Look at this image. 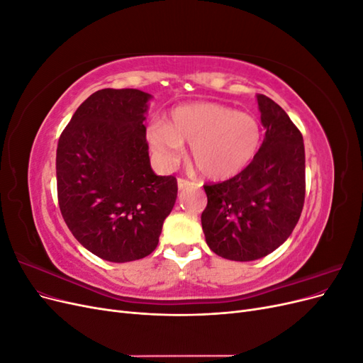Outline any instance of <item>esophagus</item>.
I'll list each match as a JSON object with an SVG mask.
<instances>
[{"instance_id": "obj_1", "label": "esophagus", "mask_w": 363, "mask_h": 363, "mask_svg": "<svg viewBox=\"0 0 363 363\" xmlns=\"http://www.w3.org/2000/svg\"><path fill=\"white\" fill-rule=\"evenodd\" d=\"M177 186H179V191H183V189H188V188H192L194 183L186 180V179H177Z\"/></svg>"}]
</instances>
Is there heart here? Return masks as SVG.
Segmentation results:
<instances>
[{"instance_id": "b5f03b06", "label": "heart", "mask_w": 363, "mask_h": 363, "mask_svg": "<svg viewBox=\"0 0 363 363\" xmlns=\"http://www.w3.org/2000/svg\"><path fill=\"white\" fill-rule=\"evenodd\" d=\"M262 140L259 119L219 103H191L175 107L169 123L151 121L147 142L159 168L172 169L191 144V157L212 180L232 179L256 157Z\"/></svg>"}]
</instances>
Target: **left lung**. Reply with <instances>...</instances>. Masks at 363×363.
Returning a JSON list of instances; mask_svg holds the SVG:
<instances>
[{"label":"left lung","instance_id":"left-lung-1","mask_svg":"<svg viewBox=\"0 0 363 363\" xmlns=\"http://www.w3.org/2000/svg\"><path fill=\"white\" fill-rule=\"evenodd\" d=\"M265 138L256 157L233 179L206 184L201 213L206 242L215 255L250 262L268 256L298 223L306 192V159L300 130L288 113L257 95Z\"/></svg>","mask_w":363,"mask_h":363}]
</instances>
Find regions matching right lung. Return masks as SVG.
Wrapping results in <instances>:
<instances>
[{
	"mask_svg": "<svg viewBox=\"0 0 363 363\" xmlns=\"http://www.w3.org/2000/svg\"><path fill=\"white\" fill-rule=\"evenodd\" d=\"M151 95L101 89L77 108L57 145L62 216L107 262L151 255L177 199V180L151 169L144 121Z\"/></svg>",
	"mask_w": 363,
	"mask_h": 363,
	"instance_id": "obj_1",
	"label": "right lung"
}]
</instances>
